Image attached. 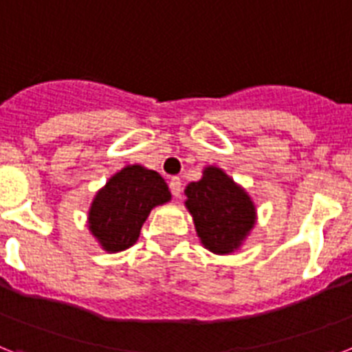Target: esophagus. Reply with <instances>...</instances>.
Segmentation results:
<instances>
[{"label": "esophagus", "instance_id": "obj_1", "mask_svg": "<svg viewBox=\"0 0 352 352\" xmlns=\"http://www.w3.org/2000/svg\"><path fill=\"white\" fill-rule=\"evenodd\" d=\"M170 190H171V195H173V197H181L182 182H181V179H179V177H173V179H171Z\"/></svg>", "mask_w": 352, "mask_h": 352}]
</instances>
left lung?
<instances>
[{"mask_svg":"<svg viewBox=\"0 0 352 352\" xmlns=\"http://www.w3.org/2000/svg\"><path fill=\"white\" fill-rule=\"evenodd\" d=\"M184 195L200 243L218 256L240 250L258 220L249 191L221 168L209 164L200 181L186 186Z\"/></svg>","mask_w":352,"mask_h":352,"instance_id":"obj_1","label":"left lung"}]
</instances>
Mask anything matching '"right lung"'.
I'll use <instances>...</instances> for the list:
<instances>
[{"mask_svg":"<svg viewBox=\"0 0 352 352\" xmlns=\"http://www.w3.org/2000/svg\"><path fill=\"white\" fill-rule=\"evenodd\" d=\"M170 200L168 184L157 171L129 164L96 191L87 211V229L105 252H121L138 241L150 211Z\"/></svg>","mask_w":352,"mask_h":352,"instance_id":"add662e5","label":"right lung"}]
</instances>
